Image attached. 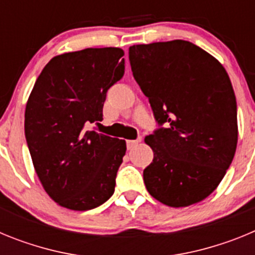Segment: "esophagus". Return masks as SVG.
I'll return each mask as SVG.
<instances>
[{"label": "esophagus", "instance_id": "esophagus-1", "mask_svg": "<svg viewBox=\"0 0 255 255\" xmlns=\"http://www.w3.org/2000/svg\"><path fill=\"white\" fill-rule=\"evenodd\" d=\"M141 141V138H138L136 140H126V145H128V149H132L135 145H138Z\"/></svg>", "mask_w": 255, "mask_h": 255}]
</instances>
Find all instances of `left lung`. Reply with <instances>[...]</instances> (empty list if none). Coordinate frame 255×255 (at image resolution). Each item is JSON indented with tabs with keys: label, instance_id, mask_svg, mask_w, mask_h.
<instances>
[{
	"label": "left lung",
	"instance_id": "obj_1",
	"mask_svg": "<svg viewBox=\"0 0 255 255\" xmlns=\"http://www.w3.org/2000/svg\"><path fill=\"white\" fill-rule=\"evenodd\" d=\"M134 79L148 97L155 120L166 128L144 141L153 161L143 171L154 199L179 208L216 190L238 145V112L225 67L188 40L129 48Z\"/></svg>",
	"mask_w": 255,
	"mask_h": 255
}]
</instances>
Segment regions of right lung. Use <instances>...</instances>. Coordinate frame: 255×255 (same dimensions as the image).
<instances>
[{"mask_svg": "<svg viewBox=\"0 0 255 255\" xmlns=\"http://www.w3.org/2000/svg\"><path fill=\"white\" fill-rule=\"evenodd\" d=\"M117 47L55 56L42 70L25 107V138L40 184L58 206L88 211L115 191L126 143L97 131L106 93L125 71Z\"/></svg>", "mask_w": 255, "mask_h": 255, "instance_id": "obj_1", "label": "right lung"}]
</instances>
